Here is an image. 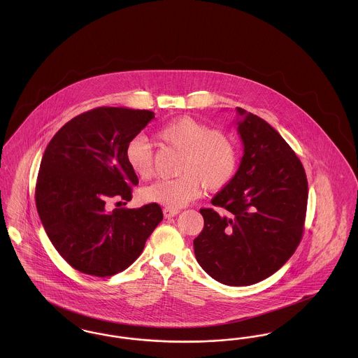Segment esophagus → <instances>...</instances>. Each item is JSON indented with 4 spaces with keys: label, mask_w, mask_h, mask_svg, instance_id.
Wrapping results in <instances>:
<instances>
[{
    "label": "esophagus",
    "mask_w": 358,
    "mask_h": 358,
    "mask_svg": "<svg viewBox=\"0 0 358 358\" xmlns=\"http://www.w3.org/2000/svg\"><path fill=\"white\" fill-rule=\"evenodd\" d=\"M178 209H171V208H164V216L166 217V219H171V217H174L176 215H178Z\"/></svg>",
    "instance_id": "esophagus-1"
}]
</instances>
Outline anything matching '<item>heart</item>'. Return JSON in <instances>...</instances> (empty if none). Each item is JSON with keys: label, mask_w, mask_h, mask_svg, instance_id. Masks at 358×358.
Segmentation results:
<instances>
[{"label": "heart", "mask_w": 358, "mask_h": 358, "mask_svg": "<svg viewBox=\"0 0 358 358\" xmlns=\"http://www.w3.org/2000/svg\"><path fill=\"white\" fill-rule=\"evenodd\" d=\"M157 138L181 152L173 180H158L142 190L146 203L177 209L199 197L201 187L217 190L231 182L238 166V146L227 133L210 129L192 117H177L162 124ZM126 161L142 180L154 171L153 150L145 136L131 138L126 146Z\"/></svg>", "instance_id": "b5f03b06"}]
</instances>
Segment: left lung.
Segmentation results:
<instances>
[{
  "mask_svg": "<svg viewBox=\"0 0 358 358\" xmlns=\"http://www.w3.org/2000/svg\"><path fill=\"white\" fill-rule=\"evenodd\" d=\"M244 154L193 240L205 273L228 286H250L276 273L295 252L306 219V173L289 143L267 122L238 107Z\"/></svg>",
  "mask_w": 358,
  "mask_h": 358,
  "instance_id": "1",
  "label": "left lung"
}]
</instances>
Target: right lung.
Wrapping results in <instances>:
<instances>
[{
  "mask_svg": "<svg viewBox=\"0 0 358 358\" xmlns=\"http://www.w3.org/2000/svg\"><path fill=\"white\" fill-rule=\"evenodd\" d=\"M153 118L149 110L98 107L67 122L44 152L36 208L56 251L80 273L104 278L126 270L164 219L154 203L107 210L113 199L131 200L138 177L126 146Z\"/></svg>",
  "mask_w": 358,
  "mask_h": 358,
  "instance_id": "obj_1",
  "label": "right lung"
}]
</instances>
